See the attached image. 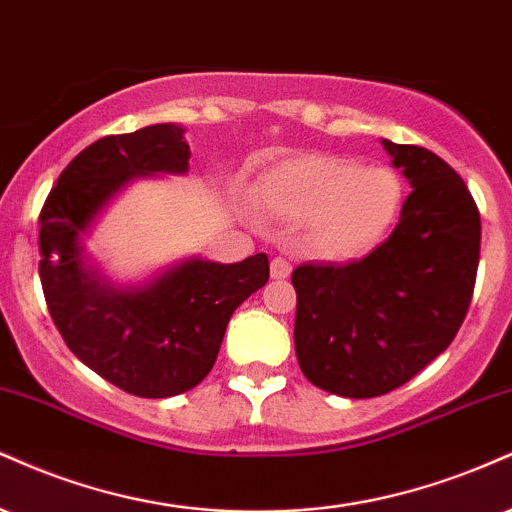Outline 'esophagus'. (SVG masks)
<instances>
[{
  "instance_id": "34e87169",
  "label": "esophagus",
  "mask_w": 512,
  "mask_h": 512,
  "mask_svg": "<svg viewBox=\"0 0 512 512\" xmlns=\"http://www.w3.org/2000/svg\"><path fill=\"white\" fill-rule=\"evenodd\" d=\"M290 273H292V266H290V261H287V258L275 256L273 261H270V278H273V280L290 278Z\"/></svg>"
}]
</instances>
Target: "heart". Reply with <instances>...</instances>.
Returning a JSON list of instances; mask_svg holds the SVG:
<instances>
[{
  "instance_id": "heart-1",
  "label": "heart",
  "mask_w": 512,
  "mask_h": 512,
  "mask_svg": "<svg viewBox=\"0 0 512 512\" xmlns=\"http://www.w3.org/2000/svg\"><path fill=\"white\" fill-rule=\"evenodd\" d=\"M263 203L280 218L306 220V244L321 258L352 261L383 242L402 208V179L386 165L326 153L280 162L261 179Z\"/></svg>"
}]
</instances>
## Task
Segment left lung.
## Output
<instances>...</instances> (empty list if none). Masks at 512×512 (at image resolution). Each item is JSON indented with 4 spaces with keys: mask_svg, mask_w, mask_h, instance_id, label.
<instances>
[{
    "mask_svg": "<svg viewBox=\"0 0 512 512\" xmlns=\"http://www.w3.org/2000/svg\"><path fill=\"white\" fill-rule=\"evenodd\" d=\"M410 179L400 222L371 254L345 266L294 268V352L314 386L378 398L429 366L465 321L482 244L479 208L446 160L383 141Z\"/></svg>",
    "mask_w": 512,
    "mask_h": 512,
    "instance_id": "8db88e82",
    "label": "left lung"
}]
</instances>
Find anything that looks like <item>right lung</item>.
Masks as SVG:
<instances>
[{
    "label": "right lung",
    "instance_id": "add662e5",
    "mask_svg": "<svg viewBox=\"0 0 512 512\" xmlns=\"http://www.w3.org/2000/svg\"><path fill=\"white\" fill-rule=\"evenodd\" d=\"M184 129L153 124L105 136L76 155L40 210V282L66 347L138 398L186 393L213 369L239 304L268 282L266 254L242 263L194 258L141 290H114L83 266L81 234L134 177L186 172Z\"/></svg>",
    "mask_w": 512,
    "mask_h": 512
}]
</instances>
